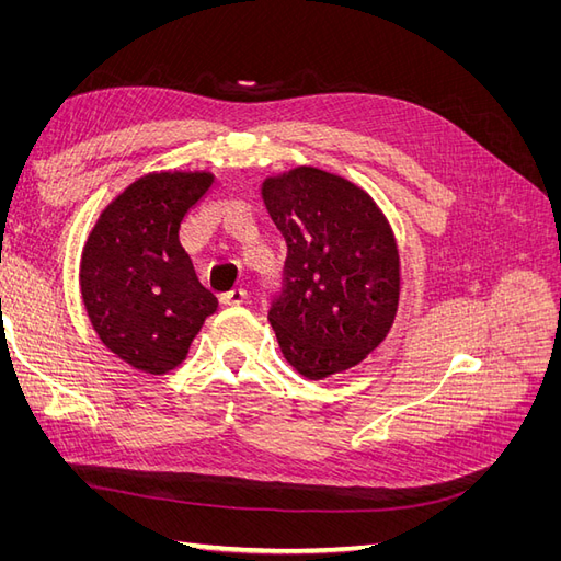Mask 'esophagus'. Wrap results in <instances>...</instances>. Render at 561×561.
Returning a JSON list of instances; mask_svg holds the SVG:
<instances>
[{
  "instance_id": "34e87169",
  "label": "esophagus",
  "mask_w": 561,
  "mask_h": 561,
  "mask_svg": "<svg viewBox=\"0 0 561 561\" xmlns=\"http://www.w3.org/2000/svg\"><path fill=\"white\" fill-rule=\"evenodd\" d=\"M245 299H248L245 290H239V287H236V290L219 297V304H222V307H239V304H243Z\"/></svg>"
}]
</instances>
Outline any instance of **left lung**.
Returning <instances> with one entry per match:
<instances>
[{
    "mask_svg": "<svg viewBox=\"0 0 561 561\" xmlns=\"http://www.w3.org/2000/svg\"><path fill=\"white\" fill-rule=\"evenodd\" d=\"M287 243L285 290L268 311L287 365L320 381L360 365L393 328L400 252L363 186L297 165L260 186Z\"/></svg>",
    "mask_w": 561,
    "mask_h": 561,
    "instance_id": "8db88e82",
    "label": "left lung"
}]
</instances>
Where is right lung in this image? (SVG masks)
I'll use <instances>...</instances> for the list:
<instances>
[{
  "mask_svg": "<svg viewBox=\"0 0 561 561\" xmlns=\"http://www.w3.org/2000/svg\"><path fill=\"white\" fill-rule=\"evenodd\" d=\"M215 182L208 171H161L107 203L81 252V297L95 334L147 375L180 367L217 299L178 241L186 210Z\"/></svg>",
  "mask_w": 561,
  "mask_h": 561,
  "instance_id": "obj_1",
  "label": "right lung"
}]
</instances>
